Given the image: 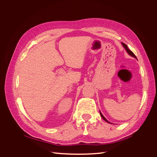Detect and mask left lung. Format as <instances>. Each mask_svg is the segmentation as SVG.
Instances as JSON below:
<instances>
[{
	"mask_svg": "<svg viewBox=\"0 0 157 157\" xmlns=\"http://www.w3.org/2000/svg\"><path fill=\"white\" fill-rule=\"evenodd\" d=\"M122 45H123V46H124V48L126 49V50L127 51V52H128V54H130V56H132V57H134V58H136L137 59V58H136V56H135V54H134V53H133V52L129 49V48H128V47L127 46V45L126 44H125L124 43H122ZM99 113H100V115H101V117H102V118H103V119L104 120V121H106L107 122H109V123H110V122H109L108 121H107V119H106V118H105V117H104L103 116V115H102V114H101V113L100 112V111H99Z\"/></svg>",
	"mask_w": 157,
	"mask_h": 157,
	"instance_id": "obj_1",
	"label": "left lung"
}]
</instances>
